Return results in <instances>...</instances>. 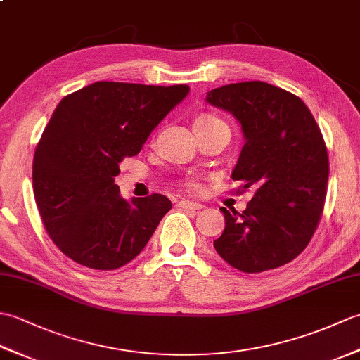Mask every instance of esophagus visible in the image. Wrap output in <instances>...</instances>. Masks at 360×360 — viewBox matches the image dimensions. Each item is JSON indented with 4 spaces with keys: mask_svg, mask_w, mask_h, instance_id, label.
<instances>
[{
    "mask_svg": "<svg viewBox=\"0 0 360 360\" xmlns=\"http://www.w3.org/2000/svg\"><path fill=\"white\" fill-rule=\"evenodd\" d=\"M179 207L181 209H187V210H201L204 205L200 202H193V201H188V200H181L179 201Z\"/></svg>",
    "mask_w": 360,
    "mask_h": 360,
    "instance_id": "esophagus-1",
    "label": "esophagus"
}]
</instances>
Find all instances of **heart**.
Returning <instances> with one entry per match:
<instances>
[{"instance_id":"b5f03b06","label":"heart","mask_w":360,"mask_h":360,"mask_svg":"<svg viewBox=\"0 0 360 360\" xmlns=\"http://www.w3.org/2000/svg\"><path fill=\"white\" fill-rule=\"evenodd\" d=\"M198 119H213V117H209V116H201V117H198ZM187 187H188V188H192V190H195V188H196V182H193V181H188V182H187Z\"/></svg>"}]
</instances>
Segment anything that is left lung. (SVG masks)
Wrapping results in <instances>:
<instances>
[{
	"mask_svg": "<svg viewBox=\"0 0 360 360\" xmlns=\"http://www.w3.org/2000/svg\"><path fill=\"white\" fill-rule=\"evenodd\" d=\"M205 102L240 122L244 145L232 179L257 188L243 213L221 207L226 227L215 250L248 274L292 262L314 235L326 196L330 164L316 119L302 98L264 82L212 89Z\"/></svg>",
	"mask_w": 360,
	"mask_h": 360,
	"instance_id": "8db88e82",
	"label": "left lung"
}]
</instances>
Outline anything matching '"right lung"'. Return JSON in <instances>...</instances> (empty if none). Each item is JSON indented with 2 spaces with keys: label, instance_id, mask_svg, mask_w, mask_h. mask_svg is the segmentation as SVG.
Instances as JSON below:
<instances>
[{
  "label": "right lung",
  "instance_id": "1",
  "mask_svg": "<svg viewBox=\"0 0 360 360\" xmlns=\"http://www.w3.org/2000/svg\"><path fill=\"white\" fill-rule=\"evenodd\" d=\"M188 93L96 82L57 105L35 148L32 186L46 232L66 257L112 271L147 246L172 201L159 193L127 201L114 178Z\"/></svg>",
  "mask_w": 360,
  "mask_h": 360
}]
</instances>
